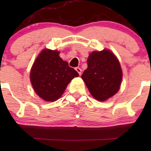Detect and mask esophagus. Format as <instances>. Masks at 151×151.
Returning <instances> with one entry per match:
<instances>
[{"label":"esophagus","mask_w":151,"mask_h":151,"mask_svg":"<svg viewBox=\"0 0 151 151\" xmlns=\"http://www.w3.org/2000/svg\"><path fill=\"white\" fill-rule=\"evenodd\" d=\"M76 71L78 72V74H80V75H81V74H82V69H81V68H79V67H77V68H76Z\"/></svg>","instance_id":"obj_1"}]
</instances>
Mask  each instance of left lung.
<instances>
[{
    "instance_id": "left-lung-1",
    "label": "left lung",
    "mask_w": 151,
    "mask_h": 151,
    "mask_svg": "<svg viewBox=\"0 0 151 151\" xmlns=\"http://www.w3.org/2000/svg\"><path fill=\"white\" fill-rule=\"evenodd\" d=\"M88 68L82 74L93 97L104 101L119 90L122 81V69L116 56L109 50L93 51L89 55Z\"/></svg>"
}]
</instances>
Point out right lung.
I'll list each match as a JSON object with an SVG mask.
<instances>
[{"mask_svg": "<svg viewBox=\"0 0 151 151\" xmlns=\"http://www.w3.org/2000/svg\"><path fill=\"white\" fill-rule=\"evenodd\" d=\"M59 52L45 49L36 58L30 70V78L36 93L43 100L58 99L73 78L79 76L59 56Z\"/></svg>", "mask_w": 151, "mask_h": 151, "instance_id": "1", "label": "right lung"}]
</instances>
